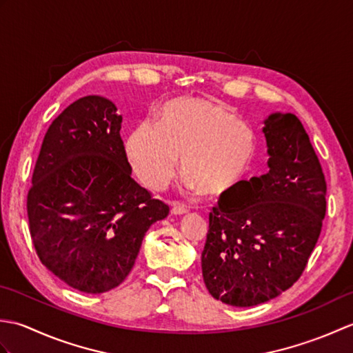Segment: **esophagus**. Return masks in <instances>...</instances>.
I'll use <instances>...</instances> for the list:
<instances>
[{
  "label": "esophagus",
  "instance_id": "esophagus-1",
  "mask_svg": "<svg viewBox=\"0 0 353 353\" xmlns=\"http://www.w3.org/2000/svg\"><path fill=\"white\" fill-rule=\"evenodd\" d=\"M188 212V208H186L185 205H181V203H172L171 205V214L174 215H183Z\"/></svg>",
  "mask_w": 353,
  "mask_h": 353
}]
</instances>
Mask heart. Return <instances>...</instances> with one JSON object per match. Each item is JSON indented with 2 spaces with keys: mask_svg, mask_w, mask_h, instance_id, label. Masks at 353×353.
Returning a JSON list of instances; mask_svg holds the SVG:
<instances>
[{
  "mask_svg": "<svg viewBox=\"0 0 353 353\" xmlns=\"http://www.w3.org/2000/svg\"><path fill=\"white\" fill-rule=\"evenodd\" d=\"M256 139L230 110L209 100L181 99L165 104L159 123H139L125 141V156L139 181L162 191L174 177L182 154L185 186L221 194L250 168Z\"/></svg>",
  "mask_w": 353,
  "mask_h": 353,
  "instance_id": "obj_1",
  "label": "heart"
}]
</instances>
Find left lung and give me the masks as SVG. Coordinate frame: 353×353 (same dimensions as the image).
<instances>
[{
    "label": "left lung",
    "mask_w": 353,
    "mask_h": 353,
    "mask_svg": "<svg viewBox=\"0 0 353 353\" xmlns=\"http://www.w3.org/2000/svg\"><path fill=\"white\" fill-rule=\"evenodd\" d=\"M262 123L268 172L223 194L201 252L208 291L241 308L272 301L301 277L326 212L325 176L301 119L274 112Z\"/></svg>",
    "instance_id": "left-lung-1"
}]
</instances>
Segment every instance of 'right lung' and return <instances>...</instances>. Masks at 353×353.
<instances>
[{
  "instance_id": "right-lung-1",
  "label": "right lung",
  "mask_w": 353,
  "mask_h": 353,
  "mask_svg": "<svg viewBox=\"0 0 353 353\" xmlns=\"http://www.w3.org/2000/svg\"><path fill=\"white\" fill-rule=\"evenodd\" d=\"M121 123L104 97L70 104L45 133L27 197L37 256L59 279L88 294L118 287L145 232L170 212L132 179Z\"/></svg>"
}]
</instances>
